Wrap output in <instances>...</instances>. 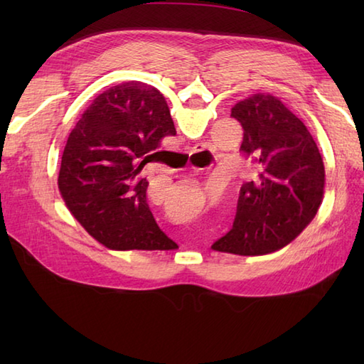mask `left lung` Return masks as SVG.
I'll return each instance as SVG.
<instances>
[{
    "mask_svg": "<svg viewBox=\"0 0 364 364\" xmlns=\"http://www.w3.org/2000/svg\"><path fill=\"white\" fill-rule=\"evenodd\" d=\"M231 117L242 125L241 150L258 176L242 184L233 228L213 250L259 257L283 249L314 219L326 170L310 131L277 97H247L231 107Z\"/></svg>",
    "mask_w": 364,
    "mask_h": 364,
    "instance_id": "1",
    "label": "left lung"
}]
</instances>
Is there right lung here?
Here are the masks:
<instances>
[{
    "mask_svg": "<svg viewBox=\"0 0 364 364\" xmlns=\"http://www.w3.org/2000/svg\"><path fill=\"white\" fill-rule=\"evenodd\" d=\"M175 125L164 95L129 81L100 94L67 139L58 178L68 211L111 250H173L146 203L139 178Z\"/></svg>",
    "mask_w": 364,
    "mask_h": 364,
    "instance_id": "right-lung-1",
    "label": "right lung"
}]
</instances>
